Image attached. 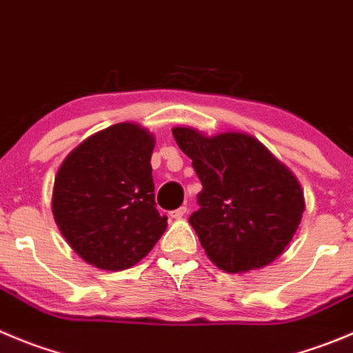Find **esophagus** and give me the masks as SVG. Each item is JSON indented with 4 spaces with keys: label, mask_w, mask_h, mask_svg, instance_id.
Listing matches in <instances>:
<instances>
[{
    "label": "esophagus",
    "mask_w": 353,
    "mask_h": 353,
    "mask_svg": "<svg viewBox=\"0 0 353 353\" xmlns=\"http://www.w3.org/2000/svg\"><path fill=\"white\" fill-rule=\"evenodd\" d=\"M185 213H187V208H185V206H182V208H179V210L171 211L170 216H171V218H174V220H180V218L185 216Z\"/></svg>",
    "instance_id": "1"
}]
</instances>
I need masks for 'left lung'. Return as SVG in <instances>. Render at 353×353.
Listing matches in <instances>:
<instances>
[{"label":"left lung","mask_w":353,"mask_h":353,"mask_svg":"<svg viewBox=\"0 0 353 353\" xmlns=\"http://www.w3.org/2000/svg\"><path fill=\"white\" fill-rule=\"evenodd\" d=\"M173 137L203 183L189 223L211 261L244 274L279 258L300 227L303 189L293 171L243 132L204 135L174 126Z\"/></svg>","instance_id":"8db88e82"}]
</instances>
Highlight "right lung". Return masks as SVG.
I'll return each instance as SVG.
<instances>
[{"label": "right lung", "instance_id": "add662e5", "mask_svg": "<svg viewBox=\"0 0 353 353\" xmlns=\"http://www.w3.org/2000/svg\"><path fill=\"white\" fill-rule=\"evenodd\" d=\"M156 139L117 123L83 140L57 171L52 211L60 234L86 263L124 270L150 253L168 227L154 201Z\"/></svg>", "mask_w": 353, "mask_h": 353}]
</instances>
